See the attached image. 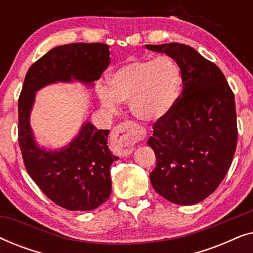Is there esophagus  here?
<instances>
[{
  "label": "esophagus",
  "instance_id": "1",
  "mask_svg": "<svg viewBox=\"0 0 253 253\" xmlns=\"http://www.w3.org/2000/svg\"><path fill=\"white\" fill-rule=\"evenodd\" d=\"M145 131L134 122H124L117 126L113 131L112 140L115 145L117 154L127 157L132 153L133 146L137 141L144 139Z\"/></svg>",
  "mask_w": 253,
  "mask_h": 253
}]
</instances>
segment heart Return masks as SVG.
<instances>
[{
  "instance_id": "b5f03b06",
  "label": "heart",
  "mask_w": 253,
  "mask_h": 253,
  "mask_svg": "<svg viewBox=\"0 0 253 253\" xmlns=\"http://www.w3.org/2000/svg\"><path fill=\"white\" fill-rule=\"evenodd\" d=\"M181 83V71L171 58H132L113 72L109 88H100V100L113 112L119 101L130 103L137 119L154 122L172 109Z\"/></svg>"
}]
</instances>
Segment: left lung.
Instances as JSON below:
<instances>
[{
  "label": "left lung",
  "mask_w": 253,
  "mask_h": 253,
  "mask_svg": "<svg viewBox=\"0 0 253 253\" xmlns=\"http://www.w3.org/2000/svg\"><path fill=\"white\" fill-rule=\"evenodd\" d=\"M174 58L182 93L153 126L147 140L157 166L150 174L159 195L177 205H195L215 191L229 170L237 145L234 93L219 67L188 44H146Z\"/></svg>",
  "instance_id": "1"
}]
</instances>
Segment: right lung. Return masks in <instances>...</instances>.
<instances>
[{"label": "right lung", "instance_id": "1", "mask_svg": "<svg viewBox=\"0 0 253 253\" xmlns=\"http://www.w3.org/2000/svg\"><path fill=\"white\" fill-rule=\"evenodd\" d=\"M106 43H69L55 47L31 65L18 100V141L31 178L56 205L69 211H91L112 192L110 166L117 157L109 151L108 130L83 124L78 136L60 151L38 146L30 126L36 92L57 82L93 85L110 63Z\"/></svg>", "mask_w": 253, "mask_h": 253}]
</instances>
